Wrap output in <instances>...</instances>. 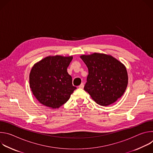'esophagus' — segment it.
Here are the masks:
<instances>
[{
	"label": "esophagus",
	"mask_w": 153,
	"mask_h": 153,
	"mask_svg": "<svg viewBox=\"0 0 153 153\" xmlns=\"http://www.w3.org/2000/svg\"><path fill=\"white\" fill-rule=\"evenodd\" d=\"M83 87H84V84H83V83H82L80 85V86H79V88H81V89H83Z\"/></svg>",
	"instance_id": "esophagus-1"
}]
</instances>
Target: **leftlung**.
I'll return each mask as SVG.
<instances>
[{
  "label": "left lung",
  "instance_id": "8db88e82",
  "mask_svg": "<svg viewBox=\"0 0 153 153\" xmlns=\"http://www.w3.org/2000/svg\"><path fill=\"white\" fill-rule=\"evenodd\" d=\"M88 70L84 90L97 103L107 106L121 97L128 85L124 65L111 56L94 53L80 56Z\"/></svg>",
  "mask_w": 153,
  "mask_h": 153
}]
</instances>
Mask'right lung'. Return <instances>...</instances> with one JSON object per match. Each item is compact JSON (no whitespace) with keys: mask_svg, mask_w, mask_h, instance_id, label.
Masks as SVG:
<instances>
[{"mask_svg":"<svg viewBox=\"0 0 153 153\" xmlns=\"http://www.w3.org/2000/svg\"><path fill=\"white\" fill-rule=\"evenodd\" d=\"M72 56H49L34 65L30 74V88L40 103L58 108L66 103L77 88L67 72Z\"/></svg>","mask_w":153,"mask_h":153,"instance_id":"obj_1","label":"right lung"}]
</instances>
